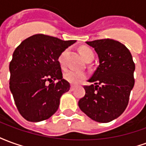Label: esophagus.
Returning a JSON list of instances; mask_svg holds the SVG:
<instances>
[{"label":"esophagus","mask_w":146,"mask_h":146,"mask_svg":"<svg viewBox=\"0 0 146 146\" xmlns=\"http://www.w3.org/2000/svg\"><path fill=\"white\" fill-rule=\"evenodd\" d=\"M74 88H75V87L73 85H70V91L72 92V91H73L74 90Z\"/></svg>","instance_id":"34e87169"}]
</instances>
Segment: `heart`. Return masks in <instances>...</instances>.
<instances>
[{
    "instance_id": "1",
    "label": "heart",
    "mask_w": 146,
    "mask_h": 146,
    "mask_svg": "<svg viewBox=\"0 0 146 146\" xmlns=\"http://www.w3.org/2000/svg\"><path fill=\"white\" fill-rule=\"evenodd\" d=\"M80 52L82 54L83 58L85 59L86 62H92L94 58L95 54L91 48L88 47H83L80 49ZM68 54V49L64 50L58 56V63L62 67V69H64L66 67V56ZM87 77V74L84 72H80V71H74V70H67L63 74V78L67 82H69L71 84H77L80 82L85 79Z\"/></svg>"
}]
</instances>
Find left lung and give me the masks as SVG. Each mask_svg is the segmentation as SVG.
Here are the masks:
<instances>
[{
  "mask_svg": "<svg viewBox=\"0 0 146 146\" xmlns=\"http://www.w3.org/2000/svg\"><path fill=\"white\" fill-rule=\"evenodd\" d=\"M95 48L99 59L89 82L84 86L85 95L78 102L82 112L99 123H108L125 110L135 85V66L125 45L112 39L86 42Z\"/></svg>",
  "mask_w": 146,
  "mask_h": 146,
  "instance_id": "obj_1",
  "label": "left lung"
}]
</instances>
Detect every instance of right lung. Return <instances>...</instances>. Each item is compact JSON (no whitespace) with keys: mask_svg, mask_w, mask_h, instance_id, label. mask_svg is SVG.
Listing matches in <instances>:
<instances>
[{"mask_svg":"<svg viewBox=\"0 0 146 146\" xmlns=\"http://www.w3.org/2000/svg\"><path fill=\"white\" fill-rule=\"evenodd\" d=\"M75 42L35 34L15 50L9 65V88L24 119L39 122L58 110L61 96L70 88V83L62 79L58 58ZM55 80L58 82L54 83Z\"/></svg>","mask_w":146,"mask_h":146,"instance_id":"add662e5","label":"right lung"}]
</instances>
